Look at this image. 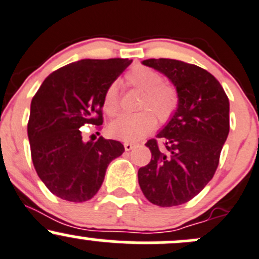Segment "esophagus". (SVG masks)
<instances>
[{
    "label": "esophagus",
    "instance_id": "obj_1",
    "mask_svg": "<svg viewBox=\"0 0 259 259\" xmlns=\"http://www.w3.org/2000/svg\"><path fill=\"white\" fill-rule=\"evenodd\" d=\"M135 147H136V143H133V142L124 143V149H126V151H131V149H133Z\"/></svg>",
    "mask_w": 259,
    "mask_h": 259
}]
</instances>
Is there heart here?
I'll use <instances>...</instances> for the list:
<instances>
[{"instance_id":"b5f03b06","label":"heart","mask_w":259,"mask_h":259,"mask_svg":"<svg viewBox=\"0 0 259 259\" xmlns=\"http://www.w3.org/2000/svg\"><path fill=\"white\" fill-rule=\"evenodd\" d=\"M126 81L130 86L143 91L141 108L146 110L118 117L110 124V132L118 140L135 142L156 127L155 113L159 121H168L177 108L178 96L172 86L162 83V77L156 71L145 66H137L127 72ZM102 108L108 116L118 113V84L116 82L111 83L103 93Z\"/></svg>"}]
</instances>
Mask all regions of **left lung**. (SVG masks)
<instances>
[{"label":"left lung","instance_id":"left-lung-1","mask_svg":"<svg viewBox=\"0 0 259 259\" xmlns=\"http://www.w3.org/2000/svg\"><path fill=\"white\" fill-rule=\"evenodd\" d=\"M154 68L176 87L178 105L168 123L146 146L151 162L138 169V183L151 203L180 206L207 186L220 163L229 133V101L220 82L196 65L169 58H151Z\"/></svg>","mask_w":259,"mask_h":259}]
</instances>
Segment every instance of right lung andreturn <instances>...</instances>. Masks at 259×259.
Instances as JSON below:
<instances>
[{
    "mask_svg": "<svg viewBox=\"0 0 259 259\" xmlns=\"http://www.w3.org/2000/svg\"><path fill=\"white\" fill-rule=\"evenodd\" d=\"M131 63L128 58L77 61L52 72L32 98V162L55 196L89 201L102 186L108 164L124 152L118 141H84L79 128L102 124L103 93Z\"/></svg>",
    "mask_w": 259,
    "mask_h": 259,
    "instance_id": "1",
    "label": "right lung"
}]
</instances>
